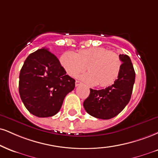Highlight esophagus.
Returning <instances> with one entry per match:
<instances>
[{
  "instance_id": "1",
  "label": "esophagus",
  "mask_w": 158,
  "mask_h": 158,
  "mask_svg": "<svg viewBox=\"0 0 158 158\" xmlns=\"http://www.w3.org/2000/svg\"><path fill=\"white\" fill-rule=\"evenodd\" d=\"M81 84V81H76V82H75V85H76V87H78V86H79V85H80Z\"/></svg>"
}]
</instances>
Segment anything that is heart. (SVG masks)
<instances>
[{
    "label": "heart",
    "instance_id": "obj_1",
    "mask_svg": "<svg viewBox=\"0 0 158 158\" xmlns=\"http://www.w3.org/2000/svg\"><path fill=\"white\" fill-rule=\"evenodd\" d=\"M60 64L68 75L77 77L87 69L81 79L88 85L107 87L113 84L120 74L122 62L118 54L103 47L81 49L78 53L69 51L60 57Z\"/></svg>",
    "mask_w": 158,
    "mask_h": 158
}]
</instances>
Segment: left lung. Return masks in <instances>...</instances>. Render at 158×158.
<instances>
[{"label": "left lung", "instance_id": "8db88e82", "mask_svg": "<svg viewBox=\"0 0 158 158\" xmlns=\"http://www.w3.org/2000/svg\"><path fill=\"white\" fill-rule=\"evenodd\" d=\"M119 56L122 65L116 81L105 89H90V95L83 103L87 113L95 118L107 120L116 116L131 98L135 73L129 56L120 54Z\"/></svg>", "mask_w": 158, "mask_h": 158}]
</instances>
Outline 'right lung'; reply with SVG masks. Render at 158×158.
Listing matches in <instances>:
<instances>
[{
	"instance_id": "right-lung-1",
	"label": "right lung",
	"mask_w": 158,
	"mask_h": 158,
	"mask_svg": "<svg viewBox=\"0 0 158 158\" xmlns=\"http://www.w3.org/2000/svg\"><path fill=\"white\" fill-rule=\"evenodd\" d=\"M75 87L60 61L48 48L31 53L25 60L19 77V94L32 115L51 117L60 111L64 97Z\"/></svg>"
}]
</instances>
